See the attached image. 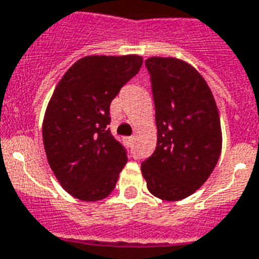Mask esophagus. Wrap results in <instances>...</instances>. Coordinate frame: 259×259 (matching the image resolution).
<instances>
[{
  "label": "esophagus",
  "mask_w": 259,
  "mask_h": 259,
  "mask_svg": "<svg viewBox=\"0 0 259 259\" xmlns=\"http://www.w3.org/2000/svg\"><path fill=\"white\" fill-rule=\"evenodd\" d=\"M134 141H135V138H134V137L127 138V142H128V143H132V142H134Z\"/></svg>",
  "instance_id": "1"
}]
</instances>
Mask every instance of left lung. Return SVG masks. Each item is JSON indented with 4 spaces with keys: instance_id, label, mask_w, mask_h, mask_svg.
<instances>
[{
    "instance_id": "left-lung-1",
    "label": "left lung",
    "mask_w": 259,
    "mask_h": 259,
    "mask_svg": "<svg viewBox=\"0 0 259 259\" xmlns=\"http://www.w3.org/2000/svg\"><path fill=\"white\" fill-rule=\"evenodd\" d=\"M153 85L157 147L141 170L147 190L180 201L203 186L221 154L223 134L210 87L191 64L175 57L146 60Z\"/></svg>"
}]
</instances>
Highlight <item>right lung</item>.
Listing matches in <instances>:
<instances>
[{
    "label": "right lung",
    "mask_w": 259,
    "mask_h": 259,
    "mask_svg": "<svg viewBox=\"0 0 259 259\" xmlns=\"http://www.w3.org/2000/svg\"><path fill=\"white\" fill-rule=\"evenodd\" d=\"M143 58L85 56L58 81L42 124L48 162L61 187L84 202L110 195L127 164L125 150L106 125L110 102L137 75Z\"/></svg>",
    "instance_id": "obj_1"
}]
</instances>
